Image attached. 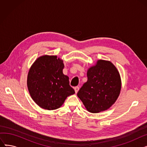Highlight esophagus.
Wrapping results in <instances>:
<instances>
[{"label": "esophagus", "instance_id": "1", "mask_svg": "<svg viewBox=\"0 0 147 147\" xmlns=\"http://www.w3.org/2000/svg\"><path fill=\"white\" fill-rule=\"evenodd\" d=\"M79 86H76V87L74 88V90H75L76 94L78 93V92L79 91Z\"/></svg>", "mask_w": 147, "mask_h": 147}]
</instances>
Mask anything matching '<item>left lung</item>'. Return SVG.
<instances>
[{"mask_svg":"<svg viewBox=\"0 0 147 147\" xmlns=\"http://www.w3.org/2000/svg\"><path fill=\"white\" fill-rule=\"evenodd\" d=\"M88 81L78 92L87 110L97 113L109 109L116 101L121 90L117 68L110 61L99 60L87 73Z\"/></svg>","mask_w":147,"mask_h":147,"instance_id":"1","label":"left lung"}]
</instances>
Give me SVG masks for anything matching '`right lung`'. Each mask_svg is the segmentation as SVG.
Instances as JSON below:
<instances>
[{
	"mask_svg": "<svg viewBox=\"0 0 147 147\" xmlns=\"http://www.w3.org/2000/svg\"><path fill=\"white\" fill-rule=\"evenodd\" d=\"M63 61L57 56L44 55L37 59L31 67L27 86L33 101L42 109L56 110L67 96L75 93L69 78L63 73Z\"/></svg>",
	"mask_w": 147,
	"mask_h": 147,
	"instance_id": "add662e5",
	"label": "right lung"
}]
</instances>
